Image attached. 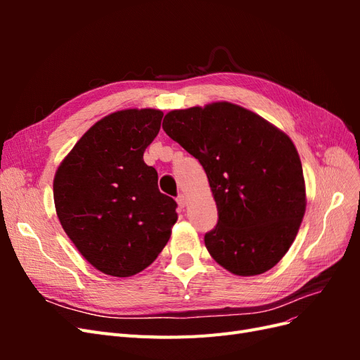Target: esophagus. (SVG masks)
<instances>
[{
	"label": "esophagus",
	"mask_w": 360,
	"mask_h": 360,
	"mask_svg": "<svg viewBox=\"0 0 360 360\" xmlns=\"http://www.w3.org/2000/svg\"><path fill=\"white\" fill-rule=\"evenodd\" d=\"M176 201H177V204H179L180 209H183V207L186 205V197H184V193H179V195H177V198H176Z\"/></svg>",
	"instance_id": "34e87169"
}]
</instances>
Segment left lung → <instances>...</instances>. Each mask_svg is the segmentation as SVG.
Returning a JSON list of instances; mask_svg holds the SVG:
<instances>
[{"label": "left lung", "mask_w": 360, "mask_h": 360, "mask_svg": "<svg viewBox=\"0 0 360 360\" xmlns=\"http://www.w3.org/2000/svg\"><path fill=\"white\" fill-rule=\"evenodd\" d=\"M165 134L202 165L217 207L204 243L238 276L276 266L304 214L302 162L292 141L242 106L216 102L171 111Z\"/></svg>", "instance_id": "1"}]
</instances>
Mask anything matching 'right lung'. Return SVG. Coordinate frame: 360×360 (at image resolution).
I'll list each match as a JSON object with an SVG mask.
<instances>
[{
  "instance_id": "obj_1",
  "label": "right lung",
  "mask_w": 360,
  "mask_h": 360,
  "mask_svg": "<svg viewBox=\"0 0 360 360\" xmlns=\"http://www.w3.org/2000/svg\"><path fill=\"white\" fill-rule=\"evenodd\" d=\"M163 112L124 110L90 127L61 162L53 202L64 231L102 274L127 278L162 252L177 202L158 188L143 156Z\"/></svg>"
}]
</instances>
